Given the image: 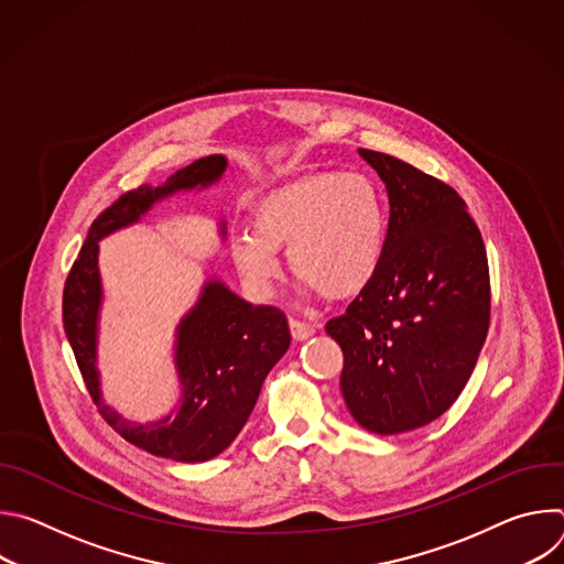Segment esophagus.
I'll return each mask as SVG.
<instances>
[{
    "instance_id": "obj_1",
    "label": "esophagus",
    "mask_w": 564,
    "mask_h": 564,
    "mask_svg": "<svg viewBox=\"0 0 564 564\" xmlns=\"http://www.w3.org/2000/svg\"><path fill=\"white\" fill-rule=\"evenodd\" d=\"M290 333L296 341H305L314 335V326H307V324H301V321H296V318H290Z\"/></svg>"
}]
</instances>
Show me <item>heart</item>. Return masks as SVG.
<instances>
[{"label": "heart", "instance_id": "b5f03b06", "mask_svg": "<svg viewBox=\"0 0 564 564\" xmlns=\"http://www.w3.org/2000/svg\"><path fill=\"white\" fill-rule=\"evenodd\" d=\"M386 209L375 181L361 172H316L265 194L250 231L231 238L229 259L254 294L281 276L279 252L299 276L303 296L346 299L375 276L386 246Z\"/></svg>", "mask_w": 564, "mask_h": 564}]
</instances>
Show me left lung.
Instances as JSON below:
<instances>
[{
    "mask_svg": "<svg viewBox=\"0 0 564 564\" xmlns=\"http://www.w3.org/2000/svg\"><path fill=\"white\" fill-rule=\"evenodd\" d=\"M359 155L388 192L386 246L372 281L326 333L344 350L355 422L397 435L444 415L464 390L489 333V263L453 187L388 153Z\"/></svg>",
    "mask_w": 564,
    "mask_h": 564,
    "instance_id": "obj_1",
    "label": "left lung"
}]
</instances>
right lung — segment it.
Returning <instances> with one entry per match:
<instances>
[{
    "label": "right lung",
    "mask_w": 564,
    "mask_h": 564,
    "mask_svg": "<svg viewBox=\"0 0 564 564\" xmlns=\"http://www.w3.org/2000/svg\"><path fill=\"white\" fill-rule=\"evenodd\" d=\"M225 172L227 158L214 153L178 170L163 185H142L120 196L94 220L62 299L66 339L102 417L133 446L185 464L220 455L246 426L268 372L290 348L288 318L272 305H252L240 299L218 276H207L174 335L181 386L176 406L147 424L127 420L105 401L98 368L105 301L98 265L100 240L140 223L153 205L181 192L218 185ZM218 236L220 240L227 236L225 220L218 223Z\"/></svg>",
    "instance_id": "add662e5"
}]
</instances>
